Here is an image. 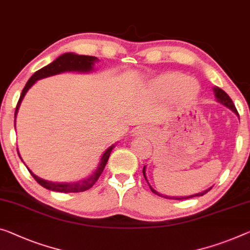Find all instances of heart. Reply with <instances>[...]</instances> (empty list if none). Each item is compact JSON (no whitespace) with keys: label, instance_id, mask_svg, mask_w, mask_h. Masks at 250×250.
Wrapping results in <instances>:
<instances>
[{"label":"heart","instance_id":"b5f03b06","mask_svg":"<svg viewBox=\"0 0 250 250\" xmlns=\"http://www.w3.org/2000/svg\"><path fill=\"white\" fill-rule=\"evenodd\" d=\"M151 89L160 96H170L172 94L179 96H192L199 90V83L191 77L181 74H165L157 77L151 83Z\"/></svg>","mask_w":250,"mask_h":250}]
</instances>
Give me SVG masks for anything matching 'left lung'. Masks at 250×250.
I'll use <instances>...</instances> for the list:
<instances>
[{"mask_svg":"<svg viewBox=\"0 0 250 250\" xmlns=\"http://www.w3.org/2000/svg\"><path fill=\"white\" fill-rule=\"evenodd\" d=\"M213 93H214V96H216L217 101H218L219 103L222 104V105H225L226 107H228L229 109H231L233 113H235L236 115H238V116H239V114H238L236 107H235V105H233V103H232V101H231V98H230L229 96H228L227 94H226V91H224V90L221 89V88H219V87H214V88H213ZM145 167H143V175H144L145 180H146V181H147L146 175H145V170H146V168H145ZM147 183H148V181H147ZM148 186H149V183H148ZM149 189H151V191L153 192V193L160 195V197H163V198H167V199H175V200H183V199H189V198H194V197H201V195L206 194L207 192H208V191L211 189V188H209V189H207V190H205V191L200 192V193L189 195V197H168V195H162V194H160L159 192L153 189V188H152L151 186H149Z\"/></svg>","mask_w":250,"mask_h":250,"instance_id":"1","label":"left lung"}]
</instances>
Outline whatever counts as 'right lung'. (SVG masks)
<instances>
[{"mask_svg": "<svg viewBox=\"0 0 250 250\" xmlns=\"http://www.w3.org/2000/svg\"><path fill=\"white\" fill-rule=\"evenodd\" d=\"M96 61H98L97 57H93V56H83V55H76V53H64V55L60 56L57 58L55 61H52L51 63L48 64L43 68H41L40 70H38L34 72V74L31 76V78L28 80V83H25L24 88H23L22 94L20 96V99H19L17 108H15V114H14V127H15V118H17V114L19 110V107L21 105V102L23 101V97H24L26 91L29 90L30 87H32V85L37 80L45 78V77H50L57 74H61V72L64 71H78V72H89L94 69V64ZM115 144L109 146L106 149L105 153H104L101 162H99L97 168H96L95 172L91 173V175L88 176L86 179L80 180V181L77 182H72V183H57V182H50V181H45V180L39 178L34 173H32L31 171L29 170L30 173L34 178V180L42 186L45 189L51 190V191H56V192H62V193H75V192H83L86 191L88 189H90L91 187L94 186L97 181L99 176L103 173L104 168H105V165L107 163V161L109 159L110 153H112V149L114 148ZM19 156H20V153H18ZM20 159L22 160V157L20 156Z\"/></svg>", "mask_w": 250, "mask_h": 250, "instance_id": "right-lung-1", "label": "right lung"}]
</instances>
